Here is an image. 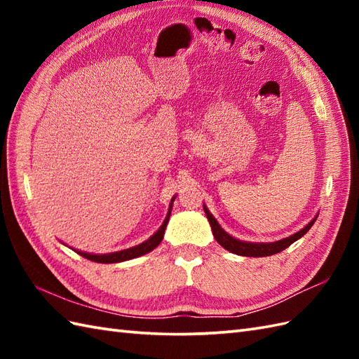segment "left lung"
I'll return each instance as SVG.
<instances>
[{
  "mask_svg": "<svg viewBox=\"0 0 359 359\" xmlns=\"http://www.w3.org/2000/svg\"><path fill=\"white\" fill-rule=\"evenodd\" d=\"M203 210H205V215H207V217L210 220L212 236H215V239L220 243V245H222L225 250L231 251V253H234V255L247 256V257H265V256L280 253V251H284L285 248L292 245L293 242H296L297 239H301L302 236L310 230L311 225H313L315 220H316V217H315L307 226H304L301 231H297L296 234L290 236V238L280 239L278 242H271V243H253V242H242V241L231 238L230 234L225 233L222 228H220V225L217 224V220L212 217V215L208 211V208L203 207Z\"/></svg>",
  "mask_w": 359,
  "mask_h": 359,
  "instance_id": "1",
  "label": "left lung"
}]
</instances>
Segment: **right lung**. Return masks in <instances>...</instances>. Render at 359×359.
Listing matches in <instances>:
<instances>
[{
    "label": "right lung",
    "instance_id": "add662e5",
    "mask_svg": "<svg viewBox=\"0 0 359 359\" xmlns=\"http://www.w3.org/2000/svg\"><path fill=\"white\" fill-rule=\"evenodd\" d=\"M171 208V207H170ZM170 215H171V210L168 211V216L165 219L163 225L158 228L156 231L154 236H151L148 241H144L143 243L133 248H128V250H121L117 251V253H109V255H89V253H83V251L75 250L80 256H83L88 261H93V262H98V264H116V262H123V261H129V259H134V257H139L149 253V251L154 250L160 242L163 239V234H165V228L168 225V220H170Z\"/></svg>",
    "mask_w": 359,
    "mask_h": 359
}]
</instances>
